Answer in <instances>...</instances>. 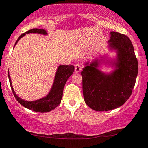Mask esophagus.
<instances>
[{"mask_svg": "<svg viewBox=\"0 0 148 148\" xmlns=\"http://www.w3.org/2000/svg\"><path fill=\"white\" fill-rule=\"evenodd\" d=\"M81 70H82L81 65H80V64H78H78H76L75 65V72L76 73H78V72H80Z\"/></svg>", "mask_w": 148, "mask_h": 148, "instance_id": "34e87169", "label": "esophagus"}]
</instances>
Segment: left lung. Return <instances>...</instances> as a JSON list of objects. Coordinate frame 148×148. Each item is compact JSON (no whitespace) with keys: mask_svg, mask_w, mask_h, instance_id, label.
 <instances>
[{"mask_svg":"<svg viewBox=\"0 0 148 148\" xmlns=\"http://www.w3.org/2000/svg\"><path fill=\"white\" fill-rule=\"evenodd\" d=\"M110 50L117 52L112 63L115 69L105 74L98 68V59L87 62L83 68V92L85 103L97 111H107L123 105L131 96L138 74V61L129 37L111 31Z\"/></svg>","mask_w":148,"mask_h":148,"instance_id":"obj_1","label":"left lung"}]
</instances>
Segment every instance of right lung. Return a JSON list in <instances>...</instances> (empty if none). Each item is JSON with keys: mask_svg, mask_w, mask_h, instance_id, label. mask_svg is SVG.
<instances>
[{"mask_svg": "<svg viewBox=\"0 0 148 148\" xmlns=\"http://www.w3.org/2000/svg\"><path fill=\"white\" fill-rule=\"evenodd\" d=\"M27 33H39V34L47 35V32L44 29H33L27 31L26 33L22 34L17 40L15 46L18 43V41L21 37H24ZM74 71V65H59L58 67L57 72H56L55 80H54L53 85L50 89V92L44 98L39 99L35 101H26L22 100L17 96L15 93L13 88L12 80H11L10 76L8 71V77L10 83L11 88H12L13 93H14L15 98L20 104L24 107L32 110L35 112H40V113H47L52 110L55 109L57 106L61 103V99L63 96V88L66 83L67 80L69 77L72 75Z\"/></svg>", "mask_w": 148, "mask_h": 148, "instance_id": "obj_1", "label": "right lung"}]
</instances>
